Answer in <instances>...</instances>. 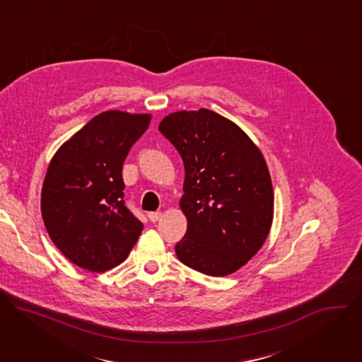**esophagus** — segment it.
Instances as JSON below:
<instances>
[{
	"instance_id": "1",
	"label": "esophagus",
	"mask_w": 362,
	"mask_h": 362,
	"mask_svg": "<svg viewBox=\"0 0 362 362\" xmlns=\"http://www.w3.org/2000/svg\"><path fill=\"white\" fill-rule=\"evenodd\" d=\"M147 218L150 222H158L162 218V214L160 212H150V214H147Z\"/></svg>"
}]
</instances>
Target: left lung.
<instances>
[{
    "label": "left lung",
    "mask_w": 362,
    "mask_h": 362,
    "mask_svg": "<svg viewBox=\"0 0 362 362\" xmlns=\"http://www.w3.org/2000/svg\"><path fill=\"white\" fill-rule=\"evenodd\" d=\"M185 165L180 209L187 230L179 261L211 276L236 272L268 238L274 189L264 154L229 119L208 110L176 112L159 124Z\"/></svg>",
    "instance_id": "left-lung-1"
}]
</instances>
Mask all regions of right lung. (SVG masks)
<instances>
[{"instance_id": "obj_1", "label": "right lung", "mask_w": 362, "mask_h": 362, "mask_svg": "<svg viewBox=\"0 0 362 362\" xmlns=\"http://www.w3.org/2000/svg\"><path fill=\"white\" fill-rule=\"evenodd\" d=\"M150 120V115L100 113L49 162L42 221L60 252L83 269L100 274L120 265L143 230L124 204L122 169Z\"/></svg>"}]
</instances>
